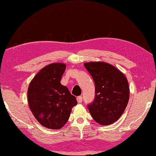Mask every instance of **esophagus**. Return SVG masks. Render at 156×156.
I'll use <instances>...</instances> for the list:
<instances>
[{"instance_id": "esophagus-1", "label": "esophagus", "mask_w": 156, "mask_h": 156, "mask_svg": "<svg viewBox=\"0 0 156 156\" xmlns=\"http://www.w3.org/2000/svg\"><path fill=\"white\" fill-rule=\"evenodd\" d=\"M76 100H77V102L79 103H81L82 102H83V98H82L81 96H79L76 98Z\"/></svg>"}]
</instances>
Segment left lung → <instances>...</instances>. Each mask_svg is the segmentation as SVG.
I'll use <instances>...</instances> for the list:
<instances>
[{
	"label": "left lung",
	"mask_w": 156,
	"mask_h": 156,
	"mask_svg": "<svg viewBox=\"0 0 156 156\" xmlns=\"http://www.w3.org/2000/svg\"><path fill=\"white\" fill-rule=\"evenodd\" d=\"M84 66L95 84V98L88 108L94 120L106 126L123 115L129 99V88L125 75L113 65L103 62H86Z\"/></svg>",
	"instance_id": "8db88e82"
}]
</instances>
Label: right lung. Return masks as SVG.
<instances>
[{
	"label": "right lung",
	"instance_id": "add662e5",
	"mask_svg": "<svg viewBox=\"0 0 156 156\" xmlns=\"http://www.w3.org/2000/svg\"><path fill=\"white\" fill-rule=\"evenodd\" d=\"M66 65L53 63L34 76L29 85L27 100L30 108L39 123L46 128L58 129L69 119L76 98L60 83Z\"/></svg>",
	"mask_w": 156,
	"mask_h": 156
}]
</instances>
